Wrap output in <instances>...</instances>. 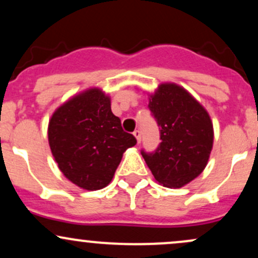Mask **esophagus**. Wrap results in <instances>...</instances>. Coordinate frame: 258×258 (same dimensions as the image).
I'll return each mask as SVG.
<instances>
[{"label":"esophagus","mask_w":258,"mask_h":258,"mask_svg":"<svg viewBox=\"0 0 258 258\" xmlns=\"http://www.w3.org/2000/svg\"><path fill=\"white\" fill-rule=\"evenodd\" d=\"M133 136H135L136 139H137V143H141V141H142L141 131H139V130H136V131L133 132Z\"/></svg>","instance_id":"esophagus-1"}]
</instances>
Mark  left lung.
<instances>
[{"label": "left lung", "instance_id": "obj_1", "mask_svg": "<svg viewBox=\"0 0 258 258\" xmlns=\"http://www.w3.org/2000/svg\"><path fill=\"white\" fill-rule=\"evenodd\" d=\"M148 96V106L161 128V143L155 153L142 155L156 182L182 188L209 162L214 147L212 120L201 103L174 82H162Z\"/></svg>", "mask_w": 258, "mask_h": 258}]
</instances>
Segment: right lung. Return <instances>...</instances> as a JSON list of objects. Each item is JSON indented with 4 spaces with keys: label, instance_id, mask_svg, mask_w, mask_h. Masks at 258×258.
Returning a JSON list of instances; mask_svg holds the SVG:
<instances>
[{
    "label": "right lung",
    "instance_id": "add662e5",
    "mask_svg": "<svg viewBox=\"0 0 258 258\" xmlns=\"http://www.w3.org/2000/svg\"><path fill=\"white\" fill-rule=\"evenodd\" d=\"M48 144L65 178L86 190L111 182L123 153L137 141L125 132L102 88L90 87L59 105L48 122Z\"/></svg>",
    "mask_w": 258,
    "mask_h": 258
}]
</instances>
